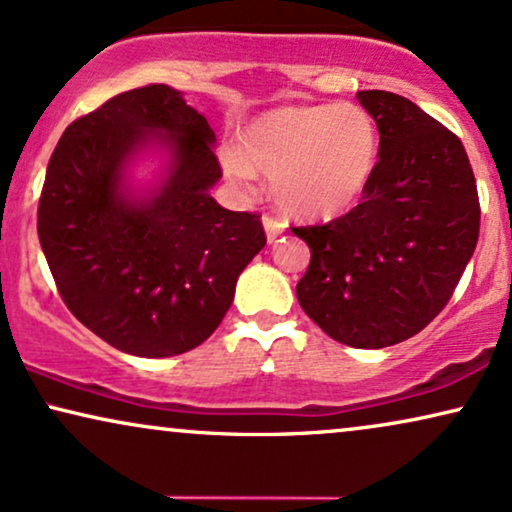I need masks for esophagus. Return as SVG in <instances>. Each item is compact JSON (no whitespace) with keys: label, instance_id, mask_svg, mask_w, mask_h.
<instances>
[{"label":"esophagus","instance_id":"1","mask_svg":"<svg viewBox=\"0 0 512 512\" xmlns=\"http://www.w3.org/2000/svg\"><path fill=\"white\" fill-rule=\"evenodd\" d=\"M263 228H265V235H268V242H275L277 237L284 232V223L280 221V218L263 216Z\"/></svg>","mask_w":512,"mask_h":512}]
</instances>
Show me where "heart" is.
Returning a JSON list of instances; mask_svg holds the SVG:
<instances>
[{
	"instance_id": "heart-1",
	"label": "heart",
	"mask_w": 512,
	"mask_h": 512,
	"mask_svg": "<svg viewBox=\"0 0 512 512\" xmlns=\"http://www.w3.org/2000/svg\"><path fill=\"white\" fill-rule=\"evenodd\" d=\"M232 183L249 185L254 171L272 178L284 214L331 221L367 192L378 164V129L360 105H298L256 117L242 134V152L225 150Z\"/></svg>"
}]
</instances>
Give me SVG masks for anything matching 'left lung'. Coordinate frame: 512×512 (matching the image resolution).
I'll list each match as a JSON object with an SVG mask.
<instances>
[{
  "instance_id": "obj_1",
  "label": "left lung",
  "mask_w": 512,
  "mask_h": 512,
  "mask_svg": "<svg viewBox=\"0 0 512 512\" xmlns=\"http://www.w3.org/2000/svg\"><path fill=\"white\" fill-rule=\"evenodd\" d=\"M357 101L381 136L376 174L345 216L291 228L310 247L296 296L334 341L388 348L449 303L480 235V199L447 126L390 91H360Z\"/></svg>"
}]
</instances>
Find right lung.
Listing matches in <instances>:
<instances>
[{
    "mask_svg": "<svg viewBox=\"0 0 512 512\" xmlns=\"http://www.w3.org/2000/svg\"><path fill=\"white\" fill-rule=\"evenodd\" d=\"M214 129L181 91H124L63 131L37 207L58 294L86 329L138 357L188 353L228 313L240 272L265 247L261 216L209 195L223 176ZM148 144L172 155L150 196L123 185Z\"/></svg>",
    "mask_w": 512,
    "mask_h": 512,
    "instance_id": "1",
    "label": "right lung"
}]
</instances>
